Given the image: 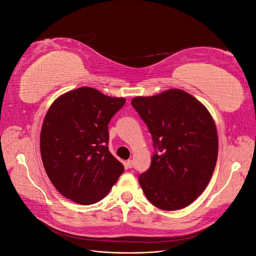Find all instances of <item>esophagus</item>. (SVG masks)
<instances>
[{
    "instance_id": "34e87169",
    "label": "esophagus",
    "mask_w": 256,
    "mask_h": 256,
    "mask_svg": "<svg viewBox=\"0 0 256 256\" xmlns=\"http://www.w3.org/2000/svg\"><path fill=\"white\" fill-rule=\"evenodd\" d=\"M132 166H134V162H132V160H131V159L127 160V162H126V166H127V168H132Z\"/></svg>"
}]
</instances>
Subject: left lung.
I'll list each match as a JSON object with an SVG mask.
<instances>
[{
  "instance_id": "8db88e82",
  "label": "left lung",
  "mask_w": 256,
  "mask_h": 256,
  "mask_svg": "<svg viewBox=\"0 0 256 256\" xmlns=\"http://www.w3.org/2000/svg\"><path fill=\"white\" fill-rule=\"evenodd\" d=\"M131 104L152 138L150 166L138 176L144 194L164 210L190 205L207 187L218 158L212 115L180 90L136 97Z\"/></svg>"
}]
</instances>
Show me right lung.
I'll return each mask as SVG.
<instances>
[{
    "mask_svg": "<svg viewBox=\"0 0 256 256\" xmlns=\"http://www.w3.org/2000/svg\"><path fill=\"white\" fill-rule=\"evenodd\" d=\"M125 102V98L80 88L52 104L42 124L40 154L46 173L62 196L95 204L118 182L124 166L108 147V125Z\"/></svg>",
    "mask_w": 256,
    "mask_h": 256,
    "instance_id": "obj_1",
    "label": "right lung"
}]
</instances>
